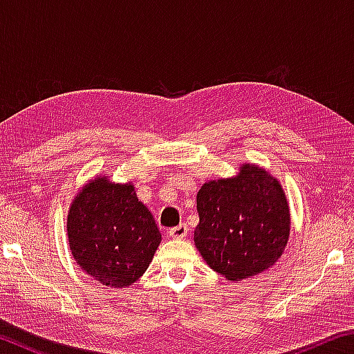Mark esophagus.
<instances>
[{
  "label": "esophagus",
  "instance_id": "34e87169",
  "mask_svg": "<svg viewBox=\"0 0 354 354\" xmlns=\"http://www.w3.org/2000/svg\"><path fill=\"white\" fill-rule=\"evenodd\" d=\"M187 231H189L187 225L181 223V225L175 226V227H171V230L169 231V236H170L171 239H184L185 236H187Z\"/></svg>",
  "mask_w": 354,
  "mask_h": 354
}]
</instances>
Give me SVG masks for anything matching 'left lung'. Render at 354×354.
<instances>
[{"instance_id": "obj_1", "label": "left lung", "mask_w": 354, "mask_h": 354, "mask_svg": "<svg viewBox=\"0 0 354 354\" xmlns=\"http://www.w3.org/2000/svg\"><path fill=\"white\" fill-rule=\"evenodd\" d=\"M195 247L214 272L241 281L274 266L289 241L290 211L279 181L253 164L201 185Z\"/></svg>"}]
</instances>
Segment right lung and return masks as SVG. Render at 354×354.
I'll return each instance as SVG.
<instances>
[{
	"mask_svg": "<svg viewBox=\"0 0 354 354\" xmlns=\"http://www.w3.org/2000/svg\"><path fill=\"white\" fill-rule=\"evenodd\" d=\"M70 251L88 277L128 287L147 272L162 236L134 185L97 176L77 192L67 217Z\"/></svg>",
	"mask_w": 354,
	"mask_h": 354,
	"instance_id": "obj_1",
	"label": "right lung"
}]
</instances>
